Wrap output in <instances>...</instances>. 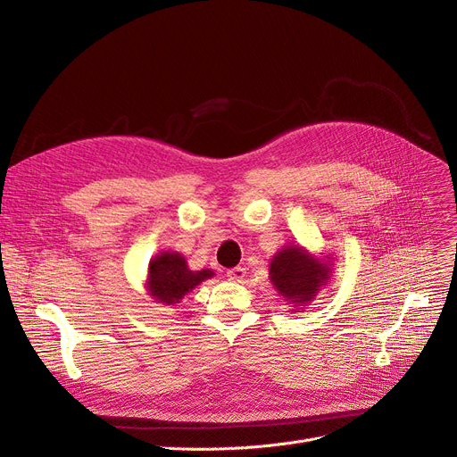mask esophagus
I'll list each match as a JSON object with an SVG mask.
<instances>
[{
	"label": "esophagus",
	"mask_w": 457,
	"mask_h": 457,
	"mask_svg": "<svg viewBox=\"0 0 457 457\" xmlns=\"http://www.w3.org/2000/svg\"><path fill=\"white\" fill-rule=\"evenodd\" d=\"M245 276H246V269H243V267H235V269L228 270V278L233 281H243Z\"/></svg>",
	"instance_id": "1"
}]
</instances>
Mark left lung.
<instances>
[{
	"label": "left lung",
	"mask_w": 457,
	"mask_h": 457,
	"mask_svg": "<svg viewBox=\"0 0 457 457\" xmlns=\"http://www.w3.org/2000/svg\"><path fill=\"white\" fill-rule=\"evenodd\" d=\"M333 261L331 253L320 257L302 245L291 243L272 255L269 278L287 303L303 309L331 279Z\"/></svg>",
	"instance_id": "obj_1"
}]
</instances>
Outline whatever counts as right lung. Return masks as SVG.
Here are the masks:
<instances>
[{"instance_id": "add662e5", "label": "right lung", "mask_w": 457, "mask_h": 457, "mask_svg": "<svg viewBox=\"0 0 457 457\" xmlns=\"http://www.w3.org/2000/svg\"><path fill=\"white\" fill-rule=\"evenodd\" d=\"M212 276L214 272L209 269L190 270L187 259L179 252L166 250L150 259L148 278L144 287L154 302L161 305H176L185 295Z\"/></svg>"}]
</instances>
